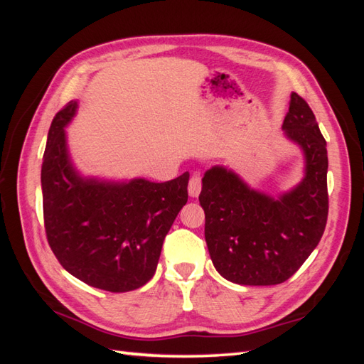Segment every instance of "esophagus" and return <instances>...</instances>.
<instances>
[{"mask_svg":"<svg viewBox=\"0 0 364 364\" xmlns=\"http://www.w3.org/2000/svg\"><path fill=\"white\" fill-rule=\"evenodd\" d=\"M200 191H202V176H200V173H194L189 180V196L198 197Z\"/></svg>","mask_w":364,"mask_h":364,"instance_id":"34e87169","label":"esophagus"}]
</instances>
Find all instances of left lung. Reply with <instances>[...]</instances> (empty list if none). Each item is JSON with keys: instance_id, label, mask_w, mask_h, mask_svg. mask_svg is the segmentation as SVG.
<instances>
[{"instance_id": "obj_1", "label": "left lung", "mask_w": 364, "mask_h": 364, "mask_svg": "<svg viewBox=\"0 0 364 364\" xmlns=\"http://www.w3.org/2000/svg\"><path fill=\"white\" fill-rule=\"evenodd\" d=\"M305 154V178L278 198L250 189L233 170L213 167L198 200L205 239L218 272L245 286L280 284L319 244L328 215L327 142L311 107L296 92L283 120Z\"/></svg>"}]
</instances>
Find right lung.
<instances>
[{
  "mask_svg": "<svg viewBox=\"0 0 364 364\" xmlns=\"http://www.w3.org/2000/svg\"><path fill=\"white\" fill-rule=\"evenodd\" d=\"M76 106L70 102L56 114L46 139L41 176L46 239L78 280L103 291H134L154 275L164 237L188 202L189 173L166 183L80 176L64 131Z\"/></svg>",
  "mask_w": 364,
  "mask_h": 364,
  "instance_id": "1",
  "label": "right lung"
}]
</instances>
